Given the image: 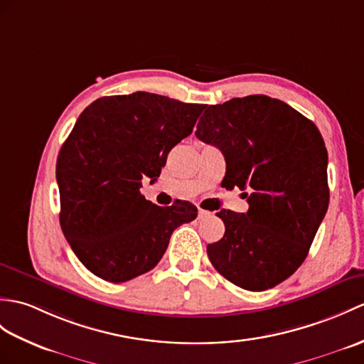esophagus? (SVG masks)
I'll use <instances>...</instances> for the list:
<instances>
[{"instance_id":"1","label":"esophagus","mask_w":364,"mask_h":364,"mask_svg":"<svg viewBox=\"0 0 364 364\" xmlns=\"http://www.w3.org/2000/svg\"><path fill=\"white\" fill-rule=\"evenodd\" d=\"M210 214H213V213H209V210H205V209L198 208V218H205V217H209Z\"/></svg>"}]
</instances>
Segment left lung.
Wrapping results in <instances>:
<instances>
[{
    "mask_svg": "<svg viewBox=\"0 0 364 364\" xmlns=\"http://www.w3.org/2000/svg\"><path fill=\"white\" fill-rule=\"evenodd\" d=\"M196 136L222 150L223 188L248 191L247 214H217L225 235L208 245L210 264L240 289H273L301 267L327 213L323 136L306 116L264 95L209 105Z\"/></svg>",
    "mask_w": 364,
    "mask_h": 364,
    "instance_id": "left-lung-1",
    "label": "left lung"
}]
</instances>
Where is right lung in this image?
I'll return each instance as SVG.
<instances>
[{"mask_svg": "<svg viewBox=\"0 0 364 364\" xmlns=\"http://www.w3.org/2000/svg\"><path fill=\"white\" fill-rule=\"evenodd\" d=\"M206 105L138 91L83 109L58 151L60 226L92 274L125 282L150 272L172 232L197 217L189 201L161 208L141 196L142 178L161 173Z\"/></svg>", "mask_w": 364, "mask_h": 364, "instance_id": "right-lung-1", "label": "right lung"}]
</instances>
